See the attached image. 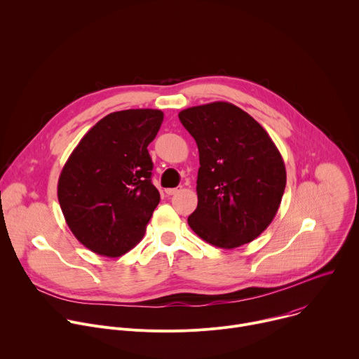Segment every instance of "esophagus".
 <instances>
[{"label":"esophagus","instance_id":"1","mask_svg":"<svg viewBox=\"0 0 359 359\" xmlns=\"http://www.w3.org/2000/svg\"><path fill=\"white\" fill-rule=\"evenodd\" d=\"M165 191H166V194H168V196H173V194L179 193V191H180V189H177V187H176V189H166Z\"/></svg>","mask_w":359,"mask_h":359}]
</instances>
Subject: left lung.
I'll use <instances>...</instances> for the list:
<instances>
[{
    "mask_svg": "<svg viewBox=\"0 0 359 359\" xmlns=\"http://www.w3.org/2000/svg\"><path fill=\"white\" fill-rule=\"evenodd\" d=\"M198 149L197 209L190 229L220 248L257 238L276 217L287 173L281 153L247 112L229 102L179 114Z\"/></svg>",
    "mask_w": 359,
    "mask_h": 359,
    "instance_id": "8db88e82",
    "label": "left lung"
}]
</instances>
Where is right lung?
<instances>
[{
  "label": "right lung",
  "mask_w": 359,
  "mask_h": 359,
  "mask_svg": "<svg viewBox=\"0 0 359 359\" xmlns=\"http://www.w3.org/2000/svg\"><path fill=\"white\" fill-rule=\"evenodd\" d=\"M163 122L159 109L107 115L81 139L58 180V200L74 236L90 251L121 257L143 237L161 201L147 151Z\"/></svg>",
  "instance_id": "obj_1"
}]
</instances>
